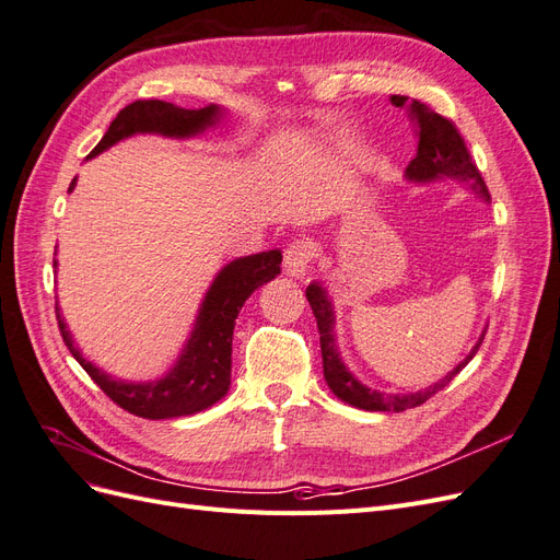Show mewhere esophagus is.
Masks as SVG:
<instances>
[{"mask_svg":"<svg viewBox=\"0 0 560 560\" xmlns=\"http://www.w3.org/2000/svg\"><path fill=\"white\" fill-rule=\"evenodd\" d=\"M313 257H315V245L311 241L301 238L290 243V247L284 249V273L292 278L303 276L311 268Z\"/></svg>","mask_w":560,"mask_h":560,"instance_id":"esophagus-1","label":"esophagus"}]
</instances>
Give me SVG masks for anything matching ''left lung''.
<instances>
[{
    "label": "left lung",
    "mask_w": 560,
    "mask_h": 560,
    "mask_svg": "<svg viewBox=\"0 0 560 560\" xmlns=\"http://www.w3.org/2000/svg\"><path fill=\"white\" fill-rule=\"evenodd\" d=\"M393 105L409 109V116L413 118L416 132H418V151H416V159L409 163V167H406V177L411 182H434L439 177H455V179L469 182L474 191H477L483 200H490L488 186L479 173V167L471 161L463 135L457 132L453 121H448V118L442 114H436L432 107L420 103V100H409L406 95H393ZM306 299L311 301L313 315L317 319L322 371H325L327 385L331 387V393L338 399H343L346 404L358 406V409H364V411L399 413L425 404L432 395H436L439 389H444L471 362V358L479 352V346L483 343V336H486L481 334L479 343L471 348L467 358L457 364L451 374H446L442 381L430 385L428 389H420V393H411V395H385L362 385L341 362V354H338L336 338H334V308H331V301L327 299V292L322 290L317 282H313L308 284Z\"/></svg>",
    "instance_id": "8db88e82"
}]
</instances>
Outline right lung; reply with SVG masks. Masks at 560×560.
I'll list each match as a JSON object with an SVG mask.
<instances>
[{
  "mask_svg": "<svg viewBox=\"0 0 560 560\" xmlns=\"http://www.w3.org/2000/svg\"><path fill=\"white\" fill-rule=\"evenodd\" d=\"M222 116V109L210 105L202 109H182L163 100H135L116 114L105 138L97 142L89 159L109 149L118 140L135 132H159L167 138H191L212 126ZM74 182L70 184V191ZM280 249H268L252 257L235 259L219 270L198 311L194 331L186 341L177 364L159 381L128 383L112 378L107 371L93 366L74 348L70 331L60 317L56 303V317L65 346L74 360L100 385V389L132 416L163 420L177 416H194L217 404L231 385V341L235 317H238L247 296L261 284L280 276ZM56 266V264H54Z\"/></svg>",
  "mask_w": 560,
  "mask_h": 560,
  "instance_id": "obj_1",
  "label": "right lung"
}]
</instances>
